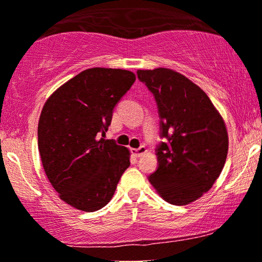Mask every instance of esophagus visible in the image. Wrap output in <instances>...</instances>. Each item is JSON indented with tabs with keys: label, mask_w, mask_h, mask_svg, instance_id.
Returning <instances> with one entry per match:
<instances>
[{
	"label": "esophagus",
	"mask_w": 262,
	"mask_h": 262,
	"mask_svg": "<svg viewBox=\"0 0 262 262\" xmlns=\"http://www.w3.org/2000/svg\"><path fill=\"white\" fill-rule=\"evenodd\" d=\"M130 151H132V153H133V156L138 157V158H139V157H141L142 155H145V153H146V147H145V146H140V147H139V148H132Z\"/></svg>",
	"instance_id": "1"
}]
</instances>
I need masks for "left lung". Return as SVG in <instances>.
Returning a JSON list of instances; mask_svg holds the SVG:
<instances>
[{
  "label": "left lung",
  "instance_id": "left-lung-1",
  "mask_svg": "<svg viewBox=\"0 0 262 262\" xmlns=\"http://www.w3.org/2000/svg\"><path fill=\"white\" fill-rule=\"evenodd\" d=\"M155 96L160 117L158 167L149 183L164 200L187 205L213 186L229 148L224 120L198 85L172 69L138 71Z\"/></svg>",
  "mask_w": 262,
  "mask_h": 262
}]
</instances>
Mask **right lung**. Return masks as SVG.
I'll use <instances>...</instances> for the list:
<instances>
[{
    "label": "right lung",
    "mask_w": 262,
    "mask_h": 262,
    "mask_svg": "<svg viewBox=\"0 0 262 262\" xmlns=\"http://www.w3.org/2000/svg\"><path fill=\"white\" fill-rule=\"evenodd\" d=\"M135 81L133 72L90 68L58 87L45 102L38 123V148L51 186L61 200L85 212L105 206L129 149L105 135L116 104Z\"/></svg>",
    "instance_id": "add662e5"
}]
</instances>
